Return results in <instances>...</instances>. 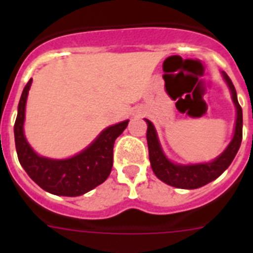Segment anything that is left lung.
I'll return each instance as SVG.
<instances>
[{"mask_svg": "<svg viewBox=\"0 0 253 253\" xmlns=\"http://www.w3.org/2000/svg\"><path fill=\"white\" fill-rule=\"evenodd\" d=\"M223 77H224L225 82L231 90L232 100L236 105V128H234V135L232 142L228 144L225 151L220 156H218L213 162L196 163V165H176V163H172L165 156L162 148H161L157 131L154 129L153 124L146 119L147 124H148L147 143H148L149 161H151L152 169H153L154 175L157 176L161 181H163L165 184L178 187V189H198V187L204 186V185L209 184L216 177H219L229 167L233 158L236 157L237 152L241 147V142H242V107L238 104L236 88L232 84L231 78L228 77L227 73L224 72H223Z\"/></svg>", "mask_w": 253, "mask_h": 253, "instance_id": "8db88e82", "label": "left lung"}]
</instances>
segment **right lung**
I'll list each match as a JSON object with an SVG mask.
<instances>
[{
  "mask_svg": "<svg viewBox=\"0 0 253 253\" xmlns=\"http://www.w3.org/2000/svg\"><path fill=\"white\" fill-rule=\"evenodd\" d=\"M31 86V78L20 97L13 133L17 157L30 178L45 191L54 195L80 196L102 184L113 169L114 143L129 120L109 126L81 153L67 160L40 157L33 151L24 135L25 105Z\"/></svg>",
  "mask_w": 253,
  "mask_h": 253,
  "instance_id": "obj_1",
  "label": "right lung"
}]
</instances>
